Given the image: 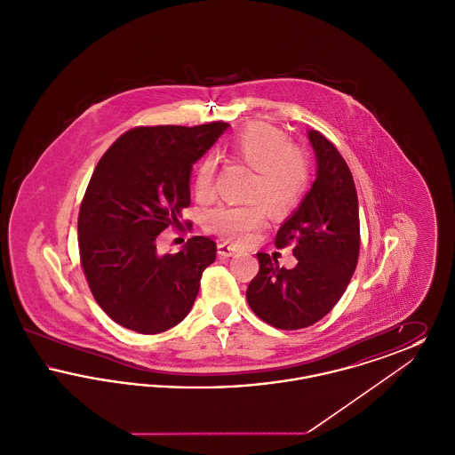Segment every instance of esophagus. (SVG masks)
<instances>
[{
  "instance_id": "obj_1",
  "label": "esophagus",
  "mask_w": 455,
  "mask_h": 455,
  "mask_svg": "<svg viewBox=\"0 0 455 455\" xmlns=\"http://www.w3.org/2000/svg\"><path fill=\"white\" fill-rule=\"evenodd\" d=\"M235 252H238L237 245H232V243H227V242L218 243V256H220V258H230V256H234Z\"/></svg>"
}]
</instances>
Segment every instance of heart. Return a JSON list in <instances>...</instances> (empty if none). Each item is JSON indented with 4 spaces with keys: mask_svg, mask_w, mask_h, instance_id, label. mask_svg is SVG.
<instances>
[{
    "mask_svg": "<svg viewBox=\"0 0 455 455\" xmlns=\"http://www.w3.org/2000/svg\"><path fill=\"white\" fill-rule=\"evenodd\" d=\"M230 152L256 172L247 196L262 198L273 213H286L297 206L308 182V164L302 150L290 145L282 131L266 123H251L234 136ZM213 179L215 160L206 156L196 171L197 197L206 199L213 193ZM261 202L218 204L206 213L204 223L223 238L245 242L266 217Z\"/></svg>",
    "mask_w": 455,
    "mask_h": 455,
    "instance_id": "obj_1",
    "label": "heart"
}]
</instances>
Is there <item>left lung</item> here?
<instances>
[{"label": "left lung", "instance_id": "8db88e82", "mask_svg": "<svg viewBox=\"0 0 455 455\" xmlns=\"http://www.w3.org/2000/svg\"><path fill=\"white\" fill-rule=\"evenodd\" d=\"M315 155V180L286 218L275 243H293L297 266L258 252L259 273L247 288L256 315L278 329H302L321 321L351 280L360 251L358 196L341 153L319 131H307Z\"/></svg>", "mask_w": 455, "mask_h": 455}]
</instances>
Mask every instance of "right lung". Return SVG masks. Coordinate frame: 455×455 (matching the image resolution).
I'll return each mask as SVG.
<instances>
[{
  "instance_id": "obj_1",
  "label": "right lung",
  "mask_w": 455,
  "mask_h": 455,
  "mask_svg": "<svg viewBox=\"0 0 455 455\" xmlns=\"http://www.w3.org/2000/svg\"><path fill=\"white\" fill-rule=\"evenodd\" d=\"M227 130L134 128L97 164L78 217L80 258L95 300L117 324L158 334L191 312L217 243L196 235L177 254H158L156 237L180 225L193 165Z\"/></svg>"
}]
</instances>
